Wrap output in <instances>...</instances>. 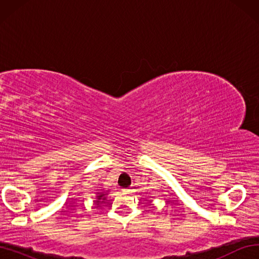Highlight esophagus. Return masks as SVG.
<instances>
[{
	"label": "esophagus",
	"mask_w": 259,
	"mask_h": 259,
	"mask_svg": "<svg viewBox=\"0 0 259 259\" xmlns=\"http://www.w3.org/2000/svg\"><path fill=\"white\" fill-rule=\"evenodd\" d=\"M122 192H123V193H125V194H128V193L131 192V189H123V190H122Z\"/></svg>",
	"instance_id": "esophagus-1"
}]
</instances>
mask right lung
<instances>
[{"label": "right lung", "instance_id": "right-lung-1", "mask_svg": "<svg viewBox=\"0 0 259 259\" xmlns=\"http://www.w3.org/2000/svg\"><path fill=\"white\" fill-rule=\"evenodd\" d=\"M105 199H106V193L105 192H98L97 193V200L95 202L100 203L101 200H105Z\"/></svg>", "mask_w": 259, "mask_h": 259}]
</instances>
